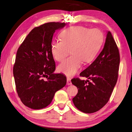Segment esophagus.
I'll return each mask as SVG.
<instances>
[{
  "label": "esophagus",
  "instance_id": "34e87169",
  "mask_svg": "<svg viewBox=\"0 0 132 132\" xmlns=\"http://www.w3.org/2000/svg\"><path fill=\"white\" fill-rule=\"evenodd\" d=\"M71 79L70 78H67V84L68 85H71Z\"/></svg>",
  "mask_w": 132,
  "mask_h": 132
}]
</instances>
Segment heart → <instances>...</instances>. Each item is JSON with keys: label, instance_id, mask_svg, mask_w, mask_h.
I'll use <instances>...</instances> for the list:
<instances>
[{"label": "heart", "instance_id": "heart-1", "mask_svg": "<svg viewBox=\"0 0 132 132\" xmlns=\"http://www.w3.org/2000/svg\"><path fill=\"white\" fill-rule=\"evenodd\" d=\"M61 40L52 42L51 52L57 61H63L72 53L70 57L58 66V70L67 76H72L81 68L83 61L91 62L98 53L104 39L103 34L98 29L83 26H74L63 30Z\"/></svg>", "mask_w": 132, "mask_h": 132}]
</instances>
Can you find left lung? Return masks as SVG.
<instances>
[{"label":"left lung","instance_id":"obj_1","mask_svg":"<svg viewBox=\"0 0 132 132\" xmlns=\"http://www.w3.org/2000/svg\"><path fill=\"white\" fill-rule=\"evenodd\" d=\"M119 62L117 45L108 31L102 51L79 74L88 79H71V82L78 88L77 95L72 99L78 109L84 113H92L106 104L118 80Z\"/></svg>","mask_w":132,"mask_h":132}]
</instances>
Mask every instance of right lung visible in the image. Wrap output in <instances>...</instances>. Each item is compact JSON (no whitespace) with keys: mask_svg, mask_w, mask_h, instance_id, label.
I'll use <instances>...</instances> for the list:
<instances>
[{"mask_svg":"<svg viewBox=\"0 0 132 132\" xmlns=\"http://www.w3.org/2000/svg\"><path fill=\"white\" fill-rule=\"evenodd\" d=\"M65 24L50 22L34 28L17 51L13 67L16 90L21 102L30 108L47 107L55 92L66 85V77L54 72L55 64L51 52L54 33Z\"/></svg>","mask_w":132,"mask_h":132,"instance_id":"add662e5","label":"right lung"}]
</instances>
